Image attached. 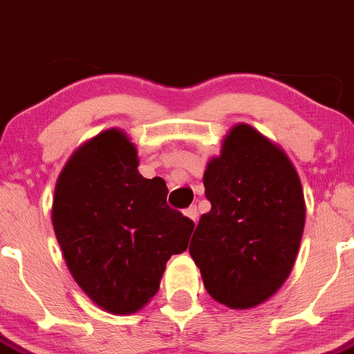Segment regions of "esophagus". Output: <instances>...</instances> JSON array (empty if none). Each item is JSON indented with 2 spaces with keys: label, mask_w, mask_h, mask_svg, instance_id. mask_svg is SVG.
Masks as SVG:
<instances>
[{
  "label": "esophagus",
  "mask_w": 354,
  "mask_h": 354,
  "mask_svg": "<svg viewBox=\"0 0 354 354\" xmlns=\"http://www.w3.org/2000/svg\"><path fill=\"white\" fill-rule=\"evenodd\" d=\"M186 215L191 218V221L194 222V224H196V221H198V208L196 207H189V208H187Z\"/></svg>",
  "instance_id": "esophagus-1"
}]
</instances>
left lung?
I'll return each mask as SVG.
<instances>
[{"label": "left lung", "mask_w": 354, "mask_h": 354, "mask_svg": "<svg viewBox=\"0 0 354 354\" xmlns=\"http://www.w3.org/2000/svg\"><path fill=\"white\" fill-rule=\"evenodd\" d=\"M201 215L189 245L212 299L250 309L280 290L301 247L302 184L283 149L247 123L234 124L207 163Z\"/></svg>", "instance_id": "obj_1"}]
</instances>
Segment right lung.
<instances>
[{"label": "right lung", "mask_w": 354, "mask_h": 354, "mask_svg": "<svg viewBox=\"0 0 354 354\" xmlns=\"http://www.w3.org/2000/svg\"><path fill=\"white\" fill-rule=\"evenodd\" d=\"M127 132L109 129L71 154L55 184L52 224L74 281L104 311L132 315L160 288L194 222L167 205L161 177L137 170Z\"/></svg>", "instance_id": "add662e5"}]
</instances>
